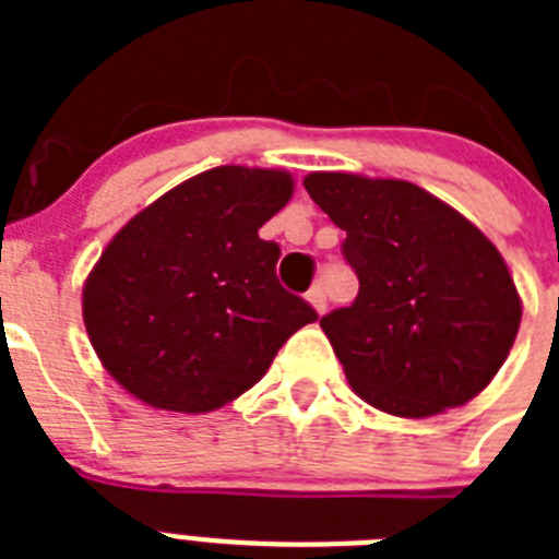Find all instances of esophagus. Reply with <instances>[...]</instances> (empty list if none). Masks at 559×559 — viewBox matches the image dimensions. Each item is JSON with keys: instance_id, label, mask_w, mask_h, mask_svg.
Segmentation results:
<instances>
[{"instance_id": "1", "label": "esophagus", "mask_w": 559, "mask_h": 559, "mask_svg": "<svg viewBox=\"0 0 559 559\" xmlns=\"http://www.w3.org/2000/svg\"><path fill=\"white\" fill-rule=\"evenodd\" d=\"M308 302L313 305V308L319 310V313H322V310L328 308V294H324V285L322 283L313 285V288L308 290Z\"/></svg>"}]
</instances>
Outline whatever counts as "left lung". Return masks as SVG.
I'll list each match as a JSON object with an SVG mask.
<instances>
[{
    "label": "left lung",
    "instance_id": "left-lung-1",
    "mask_svg": "<svg viewBox=\"0 0 559 559\" xmlns=\"http://www.w3.org/2000/svg\"><path fill=\"white\" fill-rule=\"evenodd\" d=\"M305 190L347 235L341 254L360 285L349 308L322 316L355 392L397 417H433L476 397L521 328L496 246L408 181L310 173Z\"/></svg>",
    "mask_w": 559,
    "mask_h": 559
}]
</instances>
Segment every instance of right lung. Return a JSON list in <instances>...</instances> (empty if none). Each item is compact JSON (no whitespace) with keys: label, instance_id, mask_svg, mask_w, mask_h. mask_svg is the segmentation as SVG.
<instances>
[{"label":"right lung","instance_id":"add662e5","mask_svg":"<svg viewBox=\"0 0 559 559\" xmlns=\"http://www.w3.org/2000/svg\"><path fill=\"white\" fill-rule=\"evenodd\" d=\"M283 170L224 165L128 221L83 288L92 347L120 386L165 412L221 408L319 313L276 280L260 226L288 204Z\"/></svg>","mask_w":559,"mask_h":559}]
</instances>
